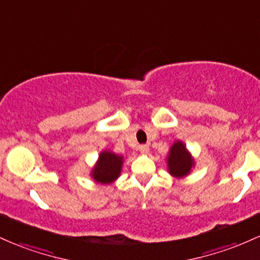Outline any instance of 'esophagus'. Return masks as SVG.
I'll list each match as a JSON object with an SVG mask.
<instances>
[{
  "label": "esophagus",
  "instance_id": "1",
  "mask_svg": "<svg viewBox=\"0 0 260 260\" xmlns=\"http://www.w3.org/2000/svg\"><path fill=\"white\" fill-rule=\"evenodd\" d=\"M139 150H140V153L148 154L149 153V147L147 144H142V145H139Z\"/></svg>",
  "mask_w": 260,
  "mask_h": 260
}]
</instances>
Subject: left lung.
<instances>
[{"mask_svg":"<svg viewBox=\"0 0 260 260\" xmlns=\"http://www.w3.org/2000/svg\"><path fill=\"white\" fill-rule=\"evenodd\" d=\"M169 159V171L170 174L176 177H182L189 174L190 169L193 166V160L187 153L186 148L181 142L175 143L170 150Z\"/></svg>","mask_w":260,"mask_h":260,"instance_id":"1","label":"left lung"}]
</instances>
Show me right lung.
Instances as JSON below:
<instances>
[{
  "label": "right lung",
  "instance_id": "1",
  "mask_svg": "<svg viewBox=\"0 0 260 260\" xmlns=\"http://www.w3.org/2000/svg\"><path fill=\"white\" fill-rule=\"evenodd\" d=\"M122 162L123 160L118 155H115L111 151H103L98 165L92 170V177L100 183H111L120 176Z\"/></svg>",
  "mask_w": 260,
  "mask_h": 260
}]
</instances>
